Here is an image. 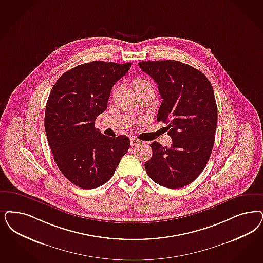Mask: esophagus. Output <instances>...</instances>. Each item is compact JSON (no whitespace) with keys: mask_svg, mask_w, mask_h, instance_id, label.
Listing matches in <instances>:
<instances>
[{"mask_svg":"<svg viewBox=\"0 0 263 263\" xmlns=\"http://www.w3.org/2000/svg\"><path fill=\"white\" fill-rule=\"evenodd\" d=\"M142 142L141 141H139L138 139H135V138H132L131 139V145L132 146H137V145H140Z\"/></svg>","mask_w":263,"mask_h":263,"instance_id":"obj_1","label":"esophagus"}]
</instances>
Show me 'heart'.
Returning <instances> with one entry per match:
<instances>
[{
	"instance_id": "b5f03b06",
	"label": "heart",
	"mask_w": 263,
	"mask_h": 263,
	"mask_svg": "<svg viewBox=\"0 0 263 263\" xmlns=\"http://www.w3.org/2000/svg\"><path fill=\"white\" fill-rule=\"evenodd\" d=\"M133 86H134L136 92L145 90V89L149 88V87H154L152 82L147 81L145 78H143V77H137V78H135L133 80Z\"/></svg>"
}]
</instances>
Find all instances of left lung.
<instances>
[{"label": "left lung", "instance_id": "left-lung-1", "mask_svg": "<svg viewBox=\"0 0 263 263\" xmlns=\"http://www.w3.org/2000/svg\"><path fill=\"white\" fill-rule=\"evenodd\" d=\"M139 67L158 85L162 103L157 121L172 138L170 147L151 144L152 158L145 163L149 178L168 189L194 181L208 163L215 143L217 107L207 77L175 60L140 62Z\"/></svg>", "mask_w": 263, "mask_h": 263}]
</instances>
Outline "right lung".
I'll return each instance as SVG.
<instances>
[{"label":"right lung","instance_id":"right-lung-1","mask_svg":"<svg viewBox=\"0 0 263 263\" xmlns=\"http://www.w3.org/2000/svg\"><path fill=\"white\" fill-rule=\"evenodd\" d=\"M131 65L104 61L79 65L64 72L48 96L45 128L55 163L83 190L109 181L130 146L124 135L101 134L95 119L107 109L111 87Z\"/></svg>","mask_w":263,"mask_h":263}]
</instances>
